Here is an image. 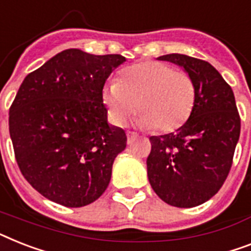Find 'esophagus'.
<instances>
[{"label": "esophagus", "mask_w": 251, "mask_h": 251, "mask_svg": "<svg viewBox=\"0 0 251 251\" xmlns=\"http://www.w3.org/2000/svg\"><path fill=\"white\" fill-rule=\"evenodd\" d=\"M126 135H127V144H132V142L136 139V134L135 132L127 131L126 132Z\"/></svg>", "instance_id": "1"}]
</instances>
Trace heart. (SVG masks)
I'll return each instance as SVG.
<instances>
[{
  "label": "heart",
  "mask_w": 251,
  "mask_h": 251,
  "mask_svg": "<svg viewBox=\"0 0 251 251\" xmlns=\"http://www.w3.org/2000/svg\"><path fill=\"white\" fill-rule=\"evenodd\" d=\"M101 99L116 125H125L136 111L142 129L172 132L192 115L196 87L192 77L160 62H143L126 68L119 81L105 83Z\"/></svg>",
  "instance_id": "1"
}]
</instances>
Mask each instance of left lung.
Returning <instances> with one entry per match:
<instances>
[{
  "instance_id": "8db88e82",
  "label": "left lung",
  "mask_w": 251,
  "mask_h": 251,
  "mask_svg": "<svg viewBox=\"0 0 251 251\" xmlns=\"http://www.w3.org/2000/svg\"><path fill=\"white\" fill-rule=\"evenodd\" d=\"M157 60L174 63L192 77L196 101L182 127L150 138L148 180L169 205L199 206L221 189L232 166L241 129L235 95L205 60L183 54L162 55Z\"/></svg>"
}]
</instances>
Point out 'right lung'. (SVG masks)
<instances>
[{
	"mask_svg": "<svg viewBox=\"0 0 251 251\" xmlns=\"http://www.w3.org/2000/svg\"><path fill=\"white\" fill-rule=\"evenodd\" d=\"M125 60L68 49L20 85L9 117L16 162L28 183L52 202L86 206L111 182L126 134L108 124L101 91Z\"/></svg>",
	"mask_w": 251,
	"mask_h": 251,
	"instance_id": "add662e5",
	"label": "right lung"
}]
</instances>
